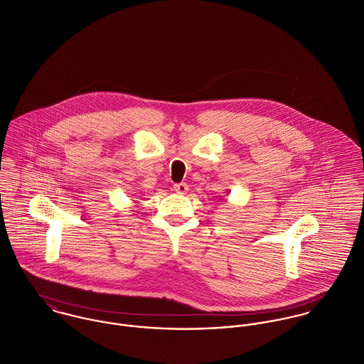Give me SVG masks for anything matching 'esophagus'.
Masks as SVG:
<instances>
[{
    "mask_svg": "<svg viewBox=\"0 0 364 364\" xmlns=\"http://www.w3.org/2000/svg\"><path fill=\"white\" fill-rule=\"evenodd\" d=\"M173 189H175V192L176 193H179V195H183V193H186L188 192V189H189V186L186 185V183H176V185H173Z\"/></svg>",
    "mask_w": 364,
    "mask_h": 364,
    "instance_id": "obj_1",
    "label": "esophagus"
}]
</instances>
